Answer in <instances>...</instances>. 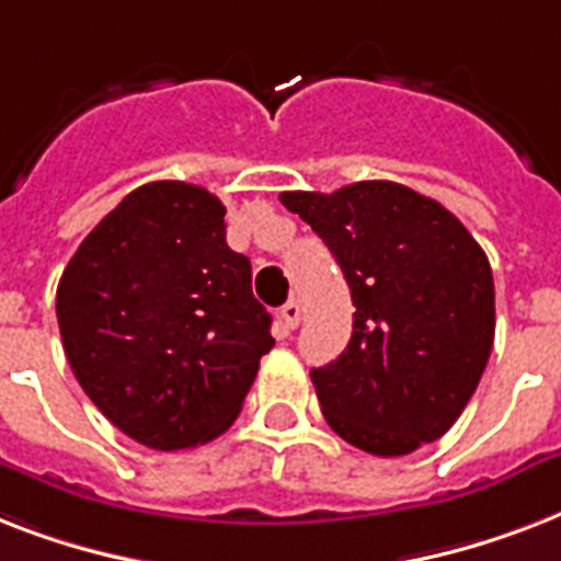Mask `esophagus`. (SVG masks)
I'll return each instance as SVG.
<instances>
[{
	"instance_id": "esophagus-1",
	"label": "esophagus",
	"mask_w": 561,
	"mask_h": 561,
	"mask_svg": "<svg viewBox=\"0 0 561 561\" xmlns=\"http://www.w3.org/2000/svg\"><path fill=\"white\" fill-rule=\"evenodd\" d=\"M279 314H282V323H285V329H288V332H294V329L299 325V317H302L297 299H288V302L282 306Z\"/></svg>"
}]
</instances>
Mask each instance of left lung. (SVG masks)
<instances>
[{"mask_svg":"<svg viewBox=\"0 0 561 561\" xmlns=\"http://www.w3.org/2000/svg\"><path fill=\"white\" fill-rule=\"evenodd\" d=\"M279 201L323 238L352 290L350 346L311 369L329 427L375 457L439 439L495 341L486 253L443 203L390 180Z\"/></svg>","mask_w":561,"mask_h":561,"instance_id":"left-lung-1","label":"left lung"}]
</instances>
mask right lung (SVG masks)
<instances>
[{"label":"right lung","mask_w":561,"mask_h":561,"mask_svg":"<svg viewBox=\"0 0 561 561\" xmlns=\"http://www.w3.org/2000/svg\"><path fill=\"white\" fill-rule=\"evenodd\" d=\"M227 206L157 180L130 192L66 264L57 325L92 404L157 451L220 436L244 404L271 314L250 259L227 244Z\"/></svg>","instance_id":"obj_1"}]
</instances>
